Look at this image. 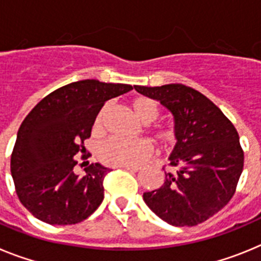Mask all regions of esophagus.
I'll return each instance as SVG.
<instances>
[{
    "instance_id": "1",
    "label": "esophagus",
    "mask_w": 261,
    "mask_h": 261,
    "mask_svg": "<svg viewBox=\"0 0 261 261\" xmlns=\"http://www.w3.org/2000/svg\"><path fill=\"white\" fill-rule=\"evenodd\" d=\"M121 168H125L128 171H132V172H137L141 170V167H138V166H123Z\"/></svg>"
}]
</instances>
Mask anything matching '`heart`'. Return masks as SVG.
Here are the masks:
<instances>
[{"instance_id":"b5f03b06","label":"heart","mask_w":261,"mask_h":261,"mask_svg":"<svg viewBox=\"0 0 261 261\" xmlns=\"http://www.w3.org/2000/svg\"><path fill=\"white\" fill-rule=\"evenodd\" d=\"M130 110L142 124H150L158 117L159 108L153 99L146 96H137L132 99ZM106 108H102L94 120L93 130L99 135L103 132ZM149 133L154 141L161 147H170L176 142V130L172 125L159 124L149 126ZM151 154V145L146 140L124 141L120 138H108L99 146L98 156L105 165L123 167V166H137L145 162Z\"/></svg>"}]
</instances>
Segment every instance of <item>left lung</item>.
Masks as SVG:
<instances>
[{
    "mask_svg": "<svg viewBox=\"0 0 261 261\" xmlns=\"http://www.w3.org/2000/svg\"><path fill=\"white\" fill-rule=\"evenodd\" d=\"M174 115L176 145L170 155L175 172H166L158 190L144 201L174 226H196L231 200L243 171L244 153L235 126L197 90L181 84L135 86Z\"/></svg>",
    "mask_w": 261,
    "mask_h": 261,
    "instance_id": "1",
    "label": "left lung"
}]
</instances>
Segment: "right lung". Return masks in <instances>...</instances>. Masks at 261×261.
<instances>
[{"label": "right lung", "mask_w": 261, "mask_h": 261, "mask_svg": "<svg viewBox=\"0 0 261 261\" xmlns=\"http://www.w3.org/2000/svg\"><path fill=\"white\" fill-rule=\"evenodd\" d=\"M132 89L125 84L77 81L48 94L24 117L10 170L18 199L32 216L49 225H74L102 204L103 180L111 170L91 163L80 177L74 172L77 156L89 158L84 142L105 103Z\"/></svg>", "instance_id": "1"}]
</instances>
